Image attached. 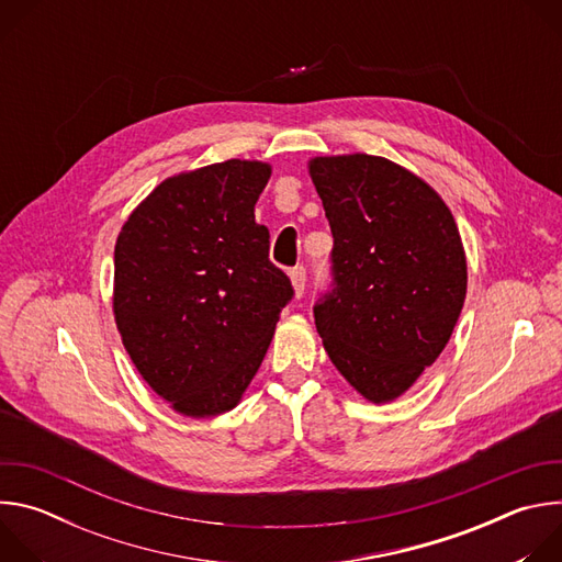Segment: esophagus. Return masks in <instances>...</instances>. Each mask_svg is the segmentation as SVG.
Here are the masks:
<instances>
[{
  "label": "esophagus",
  "instance_id": "obj_1",
  "mask_svg": "<svg viewBox=\"0 0 562 562\" xmlns=\"http://www.w3.org/2000/svg\"><path fill=\"white\" fill-rule=\"evenodd\" d=\"M289 276H291V282H293L295 295L302 297V293H304V289H306V269H304L302 265H300V267H293V269L289 271Z\"/></svg>",
  "mask_w": 562,
  "mask_h": 562
}]
</instances>
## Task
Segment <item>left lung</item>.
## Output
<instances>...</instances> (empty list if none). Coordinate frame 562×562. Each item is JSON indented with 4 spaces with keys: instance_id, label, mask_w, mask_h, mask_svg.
Returning <instances> with one entry per match:
<instances>
[{
    "instance_id": "left-lung-1",
    "label": "left lung",
    "mask_w": 562,
    "mask_h": 562,
    "mask_svg": "<svg viewBox=\"0 0 562 562\" xmlns=\"http://www.w3.org/2000/svg\"><path fill=\"white\" fill-rule=\"evenodd\" d=\"M334 233L336 289L313 306L325 351L373 405L391 403L447 347L467 295V258L445 200L386 157L308 159Z\"/></svg>"
}]
</instances>
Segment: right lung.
<instances>
[{
  "instance_id": "obj_1",
  "label": "right lung",
  "mask_w": 562,
  "mask_h": 562,
  "mask_svg": "<svg viewBox=\"0 0 562 562\" xmlns=\"http://www.w3.org/2000/svg\"><path fill=\"white\" fill-rule=\"evenodd\" d=\"M271 178L226 159L157 184L115 243L113 313L148 386L182 416L231 412L258 373L291 280L269 260L256 202Z\"/></svg>"
}]
</instances>
